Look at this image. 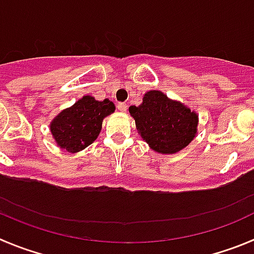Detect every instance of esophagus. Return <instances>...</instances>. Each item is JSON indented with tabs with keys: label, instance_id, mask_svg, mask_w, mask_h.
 <instances>
[{
	"label": "esophagus",
	"instance_id": "1",
	"mask_svg": "<svg viewBox=\"0 0 254 254\" xmlns=\"http://www.w3.org/2000/svg\"><path fill=\"white\" fill-rule=\"evenodd\" d=\"M117 109H118L119 112L125 113L126 110H127V105H126L125 102H119V104H117Z\"/></svg>",
	"mask_w": 254,
	"mask_h": 254
}]
</instances>
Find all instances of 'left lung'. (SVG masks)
<instances>
[{
	"label": "left lung",
	"instance_id": "8db88e82",
	"mask_svg": "<svg viewBox=\"0 0 254 254\" xmlns=\"http://www.w3.org/2000/svg\"><path fill=\"white\" fill-rule=\"evenodd\" d=\"M136 129L150 149L161 154L179 152L197 133L198 115L161 91L146 92L139 106H129Z\"/></svg>",
	"mask_w": 254,
	"mask_h": 254
}]
</instances>
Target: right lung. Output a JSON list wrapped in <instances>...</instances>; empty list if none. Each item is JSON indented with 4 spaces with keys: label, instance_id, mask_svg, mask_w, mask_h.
Here are the masks:
<instances>
[{
    "label": "right lung",
    "instance_id": "obj_1",
    "mask_svg": "<svg viewBox=\"0 0 254 254\" xmlns=\"http://www.w3.org/2000/svg\"><path fill=\"white\" fill-rule=\"evenodd\" d=\"M114 110V104L108 98L97 101L92 96H83L52 121L50 132L60 148L70 153L80 152L97 139L102 121Z\"/></svg>",
    "mask_w": 254,
    "mask_h": 254
}]
</instances>
